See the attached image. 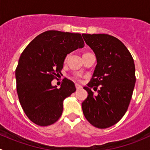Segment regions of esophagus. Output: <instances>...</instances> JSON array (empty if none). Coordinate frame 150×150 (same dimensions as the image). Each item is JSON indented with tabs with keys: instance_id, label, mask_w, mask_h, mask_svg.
<instances>
[{
	"instance_id": "esophagus-1",
	"label": "esophagus",
	"mask_w": 150,
	"mask_h": 150,
	"mask_svg": "<svg viewBox=\"0 0 150 150\" xmlns=\"http://www.w3.org/2000/svg\"><path fill=\"white\" fill-rule=\"evenodd\" d=\"M75 88H76L77 90H79V89L82 88V86H81L80 85H78V84H75Z\"/></svg>"
}]
</instances>
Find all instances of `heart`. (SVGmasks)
I'll list each match as a JSON object with an SVG mask.
<instances>
[{"mask_svg":"<svg viewBox=\"0 0 150 150\" xmlns=\"http://www.w3.org/2000/svg\"><path fill=\"white\" fill-rule=\"evenodd\" d=\"M74 78H75V80H77V81H81V78H82V75L78 74V75H75V76H74Z\"/></svg>","mask_w":150,"mask_h":150,"instance_id":"b5f03b06","label":"heart"}]
</instances>
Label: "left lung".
I'll return each instance as SVG.
<instances>
[{
	"label": "left lung",
	"instance_id": "left-lung-1",
	"mask_svg": "<svg viewBox=\"0 0 150 150\" xmlns=\"http://www.w3.org/2000/svg\"><path fill=\"white\" fill-rule=\"evenodd\" d=\"M95 53L97 64L84 87L88 96L82 103L85 117L92 125L107 128L126 112L136 83L135 64L131 53L117 38L107 34H82ZM97 90L94 95L90 89Z\"/></svg>",
	"mask_w": 150,
	"mask_h": 150
}]
</instances>
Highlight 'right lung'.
Segmentation results:
<instances>
[{
    "label": "right lung",
    "instance_id": "obj_1",
    "mask_svg": "<svg viewBox=\"0 0 150 150\" xmlns=\"http://www.w3.org/2000/svg\"><path fill=\"white\" fill-rule=\"evenodd\" d=\"M83 46L79 33L48 30L22 53L15 71L16 91L24 112L36 125H50L61 117L63 101L76 88L67 78L59 88L51 86V81L61 74L66 56Z\"/></svg>",
    "mask_w": 150,
    "mask_h": 150
}]
</instances>
